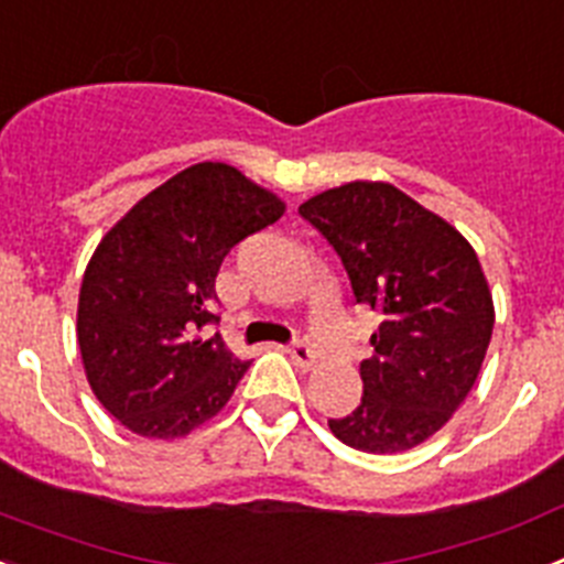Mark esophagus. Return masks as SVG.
Wrapping results in <instances>:
<instances>
[{
	"instance_id": "obj_1",
	"label": "esophagus",
	"mask_w": 564,
	"mask_h": 564,
	"mask_svg": "<svg viewBox=\"0 0 564 564\" xmlns=\"http://www.w3.org/2000/svg\"><path fill=\"white\" fill-rule=\"evenodd\" d=\"M288 352H291V358L296 361V367H302V370H311L313 364H316V350H313L307 341H293L291 347H288Z\"/></svg>"
}]
</instances>
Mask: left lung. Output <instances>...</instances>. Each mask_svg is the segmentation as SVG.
Masks as SVG:
<instances>
[{
	"label": "left lung",
	"mask_w": 564,
	"mask_h": 564,
	"mask_svg": "<svg viewBox=\"0 0 564 564\" xmlns=\"http://www.w3.org/2000/svg\"><path fill=\"white\" fill-rule=\"evenodd\" d=\"M330 242L358 305L381 325L361 361L364 395L333 435L370 455L406 452L466 401L486 358L495 305L460 231L390 183H347L299 206Z\"/></svg>",
	"instance_id": "obj_1"
}]
</instances>
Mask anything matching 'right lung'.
Wrapping results in <instances>:
<instances>
[{"mask_svg": "<svg viewBox=\"0 0 564 564\" xmlns=\"http://www.w3.org/2000/svg\"><path fill=\"white\" fill-rule=\"evenodd\" d=\"M276 194L228 163H194L149 192L84 271L78 347L104 410L141 437H183L223 410L248 364L217 325V271L282 217Z\"/></svg>", "mask_w": 564, "mask_h": 564, "instance_id": "1", "label": "right lung"}]
</instances>
